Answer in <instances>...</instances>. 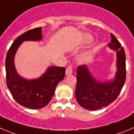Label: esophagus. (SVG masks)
<instances>
[{
    "label": "esophagus",
    "instance_id": "esophagus-1",
    "mask_svg": "<svg viewBox=\"0 0 134 134\" xmlns=\"http://www.w3.org/2000/svg\"><path fill=\"white\" fill-rule=\"evenodd\" d=\"M73 74V65H69L68 67L66 69L65 74L66 75H71V74Z\"/></svg>",
    "mask_w": 134,
    "mask_h": 134
}]
</instances>
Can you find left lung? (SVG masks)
I'll list each match as a JSON object with an SVG mask.
<instances>
[{
	"instance_id": "left-lung-1",
	"label": "left lung",
	"mask_w": 134,
	"mask_h": 134,
	"mask_svg": "<svg viewBox=\"0 0 134 134\" xmlns=\"http://www.w3.org/2000/svg\"><path fill=\"white\" fill-rule=\"evenodd\" d=\"M110 36L112 40L109 46L117 51V71L113 81L100 83L92 76L86 65H79L77 69L75 98L81 107L87 110H97L115 100L125 83V51L113 34H110Z\"/></svg>"
}]
</instances>
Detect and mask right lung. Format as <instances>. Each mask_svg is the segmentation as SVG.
I'll list each match as a JSON object with an SVG mask.
<instances>
[{"mask_svg": "<svg viewBox=\"0 0 134 134\" xmlns=\"http://www.w3.org/2000/svg\"><path fill=\"white\" fill-rule=\"evenodd\" d=\"M42 28L30 30L17 37L7 54L5 60L6 82L13 98L23 107L31 109L44 107L51 101L59 81L63 80L65 67H50L41 77L27 80L21 77L14 65V56L19 46L26 40H40Z\"/></svg>", "mask_w": 134, "mask_h": 134, "instance_id": "right-lung-1", "label": "right lung"}]
</instances>
